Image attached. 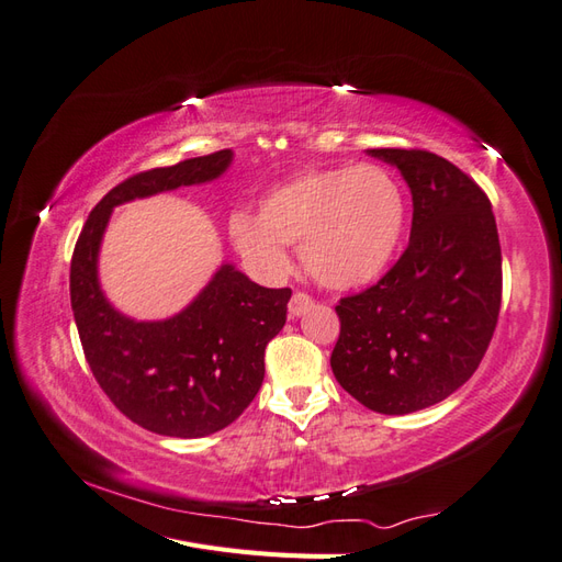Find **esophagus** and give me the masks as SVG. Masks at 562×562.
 <instances>
[{
	"instance_id": "34e87169",
	"label": "esophagus",
	"mask_w": 562,
	"mask_h": 562,
	"mask_svg": "<svg viewBox=\"0 0 562 562\" xmlns=\"http://www.w3.org/2000/svg\"><path fill=\"white\" fill-rule=\"evenodd\" d=\"M312 304H314V300H312L310 293L297 291V293H293L291 302H288V312H291L293 316H300V314L307 312V310L312 307Z\"/></svg>"
}]
</instances>
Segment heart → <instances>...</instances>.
I'll return each instance as SVG.
<instances>
[{"label": "heart", "instance_id": "b5f03b06", "mask_svg": "<svg viewBox=\"0 0 562 562\" xmlns=\"http://www.w3.org/2000/svg\"><path fill=\"white\" fill-rule=\"evenodd\" d=\"M405 227V194L375 164L312 168L277 184L258 217L236 213L232 241L265 274L291 267L285 246H300L310 274L330 288L378 279L394 258Z\"/></svg>", "mask_w": 562, "mask_h": 562}]
</instances>
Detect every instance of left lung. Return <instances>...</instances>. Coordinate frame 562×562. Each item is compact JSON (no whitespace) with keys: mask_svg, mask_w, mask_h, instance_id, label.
<instances>
[{"mask_svg":"<svg viewBox=\"0 0 562 562\" xmlns=\"http://www.w3.org/2000/svg\"><path fill=\"white\" fill-rule=\"evenodd\" d=\"M413 192L411 244L361 293L339 297L330 366L366 407L405 415L462 386L495 335L502 248L481 184L427 149L378 147Z\"/></svg>","mask_w":562,"mask_h":562,"instance_id":"1","label":"left lung"}]
</instances>
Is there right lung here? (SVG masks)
Returning a JSON list of instances; mask_svg holds the SVG:
<instances>
[{"label": "right lung", "mask_w": 562, "mask_h": 562, "mask_svg": "<svg viewBox=\"0 0 562 562\" xmlns=\"http://www.w3.org/2000/svg\"><path fill=\"white\" fill-rule=\"evenodd\" d=\"M229 149L149 168L119 182L89 213L70 262V300L95 382L122 415L161 436L201 438L239 417L265 380V349L285 323L291 288H262L225 265L178 316L138 323L114 312L95 279L116 203L217 178Z\"/></svg>", "instance_id": "right-lung-1"}]
</instances>
